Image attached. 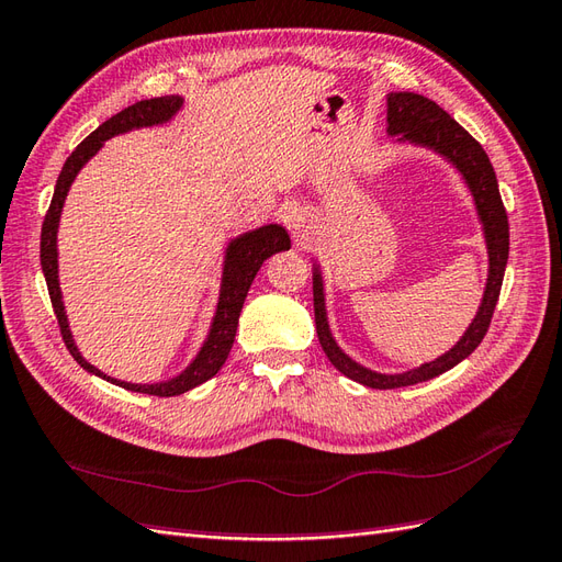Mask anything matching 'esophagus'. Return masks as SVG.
I'll return each mask as SVG.
<instances>
[{
	"mask_svg": "<svg viewBox=\"0 0 562 562\" xmlns=\"http://www.w3.org/2000/svg\"><path fill=\"white\" fill-rule=\"evenodd\" d=\"M284 225L292 229V234H294V241L302 244V241L306 239L308 225H306V217H304L302 213H299V211H286V213H284Z\"/></svg>",
	"mask_w": 562,
	"mask_h": 562,
	"instance_id": "esophagus-1",
	"label": "esophagus"
}]
</instances>
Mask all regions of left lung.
<instances>
[{"mask_svg": "<svg viewBox=\"0 0 562 562\" xmlns=\"http://www.w3.org/2000/svg\"><path fill=\"white\" fill-rule=\"evenodd\" d=\"M387 134L395 136L400 143L409 140L414 146H424L442 155L450 165L458 167V172L464 177L469 191L474 195V205L481 225H484L486 249H488V278L481 306L474 321L446 355L436 361H426L422 367L409 369L404 373H378L367 367H361L345 351L337 347L335 337L328 325V311H325V294H323V278L321 268L313 266V313H316V333L318 342L330 359L333 367L345 373L351 381H357L367 387L375 390H393L404 385H416L430 381L440 373L458 367L484 340V335L491 325L495 304H498L503 276L507 266V251H510V225H507V213L498 191V179H495L493 165L481 143L472 138V134L452 120V116L438 108L434 100H428L419 93H390L387 95Z\"/></svg>", "mask_w": 562, "mask_h": 562, "instance_id": "obj_1", "label": "left lung"}]
</instances>
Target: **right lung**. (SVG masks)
I'll list each match as a JSON object with an SVG mask.
<instances>
[{
  "mask_svg": "<svg viewBox=\"0 0 562 562\" xmlns=\"http://www.w3.org/2000/svg\"><path fill=\"white\" fill-rule=\"evenodd\" d=\"M181 104H184V98H179V95L140 100V102L132 104V108H126L122 112H116L114 116H110V120L100 124L93 134L78 143V148L69 155L67 162H64V167H61L57 187H55V195H52V203H49V211L45 215L43 234H41V266L45 272L49 302H52V308H55L64 345H67V349L71 351V357L81 363L88 373H95V375L104 378V381L132 390V393L158 395V397H175L181 393H189V390L205 383L207 378H213L222 369V363L227 361V355L234 345V335H237V325H239V313H241L246 294H249V286L256 278V272L260 270V266H263L266 258H270L278 251H286L292 246L290 234H286V229L280 225L258 227V229L246 232V234H241V237L229 241L227 254H225V266H222L220 299H217L211 333H207L201 351L195 355V359L189 363V367L179 375L169 378V381L150 383V385L116 381V378L104 375L100 369L93 367V363H88L81 357V351H78L74 337H71V330H69L67 313H64L59 272H57V229H59L64 201H67V193L74 184L76 175L81 172V167L104 146V140L132 132V128L165 124L181 110Z\"/></svg>",
  "mask_w": 562,
  "mask_h": 562,
  "instance_id": "1",
  "label": "right lung"
}]
</instances>
